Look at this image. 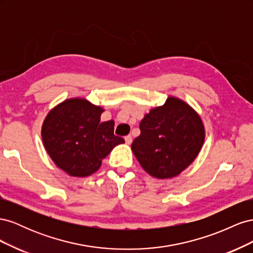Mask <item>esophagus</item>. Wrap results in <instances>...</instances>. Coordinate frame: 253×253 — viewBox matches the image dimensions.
Returning a JSON list of instances; mask_svg holds the SVG:
<instances>
[{
  "mask_svg": "<svg viewBox=\"0 0 253 253\" xmlns=\"http://www.w3.org/2000/svg\"><path fill=\"white\" fill-rule=\"evenodd\" d=\"M125 140H126V144H131V143H132V141H133V139H132V136H131V135H127V136H126V137H125Z\"/></svg>",
  "mask_w": 253,
  "mask_h": 253,
  "instance_id": "34e87169",
  "label": "esophagus"
}]
</instances>
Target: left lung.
Segmentation results:
<instances>
[{
	"instance_id": "1",
	"label": "left lung",
	"mask_w": 253,
	"mask_h": 253,
	"mask_svg": "<svg viewBox=\"0 0 253 253\" xmlns=\"http://www.w3.org/2000/svg\"><path fill=\"white\" fill-rule=\"evenodd\" d=\"M140 135L132 151L145 172L156 178H171L193 162L205 140L201 117L177 98L150 111L140 122Z\"/></svg>"
}]
</instances>
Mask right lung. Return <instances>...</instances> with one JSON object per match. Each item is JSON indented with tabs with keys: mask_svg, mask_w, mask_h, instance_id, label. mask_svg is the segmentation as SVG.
Returning a JSON list of instances; mask_svg holds the SVG:
<instances>
[{
	"mask_svg": "<svg viewBox=\"0 0 253 253\" xmlns=\"http://www.w3.org/2000/svg\"><path fill=\"white\" fill-rule=\"evenodd\" d=\"M102 112L85 99H68L44 120V147L56 166L71 176L93 174L112 149L125 142L114 135L113 120L100 122Z\"/></svg>",
	"mask_w": 253,
	"mask_h": 253,
	"instance_id": "right-lung-1",
	"label": "right lung"
}]
</instances>
